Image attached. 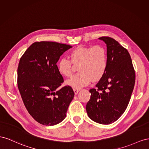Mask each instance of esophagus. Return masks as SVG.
I'll use <instances>...</instances> for the list:
<instances>
[{
  "instance_id": "obj_1",
  "label": "esophagus",
  "mask_w": 149,
  "mask_h": 149,
  "mask_svg": "<svg viewBox=\"0 0 149 149\" xmlns=\"http://www.w3.org/2000/svg\"><path fill=\"white\" fill-rule=\"evenodd\" d=\"M80 91V90H79V89H76V88H74V92L75 93V95H77V93H79V92Z\"/></svg>"
}]
</instances>
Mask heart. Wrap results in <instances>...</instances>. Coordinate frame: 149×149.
Here are the masks:
<instances>
[{"label":"heart","mask_w":149,"mask_h":149,"mask_svg":"<svg viewBox=\"0 0 149 149\" xmlns=\"http://www.w3.org/2000/svg\"><path fill=\"white\" fill-rule=\"evenodd\" d=\"M69 60L61 59L57 70L62 75L70 77L72 75V65L78 66L79 74L67 80L66 84L72 88L79 89L92 82L99 80L104 75L107 64V52L103 47L79 46L69 53Z\"/></svg>","instance_id":"b5f03b06"}]
</instances>
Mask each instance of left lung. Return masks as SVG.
<instances>
[{
	"label": "left lung",
	"mask_w": 149,
	"mask_h": 149,
	"mask_svg": "<svg viewBox=\"0 0 149 149\" xmlns=\"http://www.w3.org/2000/svg\"><path fill=\"white\" fill-rule=\"evenodd\" d=\"M99 39L107 45V68L96 88L89 91L91 95L86 110L93 121L108 125L116 122L126 110L134 87L135 74L126 49L111 37Z\"/></svg>",
	"instance_id": "obj_1"
}]
</instances>
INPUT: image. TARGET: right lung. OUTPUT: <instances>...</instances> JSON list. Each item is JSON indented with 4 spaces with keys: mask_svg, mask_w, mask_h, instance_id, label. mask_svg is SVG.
Instances as JSON below:
<instances>
[{
    "mask_svg": "<svg viewBox=\"0 0 149 149\" xmlns=\"http://www.w3.org/2000/svg\"><path fill=\"white\" fill-rule=\"evenodd\" d=\"M71 47L55 42H36L20 59L19 91L28 112L40 124L50 126L61 122L74 98L71 87L58 88L63 79L57 63Z\"/></svg>",
    "mask_w": 149,
    "mask_h": 149,
    "instance_id": "1",
    "label": "right lung"
}]
</instances>
